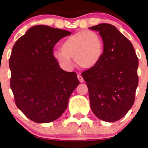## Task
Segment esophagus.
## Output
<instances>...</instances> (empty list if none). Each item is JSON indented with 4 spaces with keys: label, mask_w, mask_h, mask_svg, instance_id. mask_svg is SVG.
<instances>
[{
    "label": "esophagus",
    "mask_w": 148,
    "mask_h": 148,
    "mask_svg": "<svg viewBox=\"0 0 148 148\" xmlns=\"http://www.w3.org/2000/svg\"><path fill=\"white\" fill-rule=\"evenodd\" d=\"M77 77H78V79H79V80L80 82H81V83H84V79H83L82 76L80 75V74H78Z\"/></svg>",
    "instance_id": "obj_1"
}]
</instances>
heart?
<instances>
[{"instance_id":"heart-1","label":"heart","mask_w":148,"mask_h":148,"mask_svg":"<svg viewBox=\"0 0 148 148\" xmlns=\"http://www.w3.org/2000/svg\"><path fill=\"white\" fill-rule=\"evenodd\" d=\"M103 50V42L99 34L93 31L78 32L69 37L64 42L62 48L56 51L54 56L64 67H72V57L74 56L76 62L81 67L90 68L99 62Z\"/></svg>"}]
</instances>
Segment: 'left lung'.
<instances>
[{
    "instance_id": "obj_1",
    "label": "left lung",
    "mask_w": 148,
    "mask_h": 148,
    "mask_svg": "<svg viewBox=\"0 0 148 148\" xmlns=\"http://www.w3.org/2000/svg\"><path fill=\"white\" fill-rule=\"evenodd\" d=\"M89 29L99 32L103 54L95 66L82 73L90 107L100 120L115 122L130 111L138 84V60L131 42L114 25L100 23Z\"/></svg>"
}]
</instances>
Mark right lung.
<instances>
[{
  "instance_id": "1",
  "label": "right lung",
  "mask_w": 148,
  "mask_h": 148,
  "mask_svg": "<svg viewBox=\"0 0 148 148\" xmlns=\"http://www.w3.org/2000/svg\"><path fill=\"white\" fill-rule=\"evenodd\" d=\"M70 32L45 25L31 27L14 44L9 60L15 103L27 118L47 123L60 118L79 86L75 72L60 68L54 46Z\"/></svg>"
}]
</instances>
